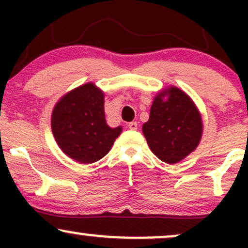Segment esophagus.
<instances>
[{
  "instance_id": "obj_1",
  "label": "esophagus",
  "mask_w": 248,
  "mask_h": 248,
  "mask_svg": "<svg viewBox=\"0 0 248 248\" xmlns=\"http://www.w3.org/2000/svg\"><path fill=\"white\" fill-rule=\"evenodd\" d=\"M128 128L132 130H136L138 129V122H135V121L129 122V124H128Z\"/></svg>"
}]
</instances>
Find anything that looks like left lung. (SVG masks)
Returning a JSON list of instances; mask_svg holds the SVG:
<instances>
[{"instance_id": "obj_1", "label": "left lung", "mask_w": 248, "mask_h": 248, "mask_svg": "<svg viewBox=\"0 0 248 248\" xmlns=\"http://www.w3.org/2000/svg\"><path fill=\"white\" fill-rule=\"evenodd\" d=\"M142 132L154 155L168 164L178 163L202 140V114L184 91L168 86L154 98L149 120L143 124Z\"/></svg>"}]
</instances>
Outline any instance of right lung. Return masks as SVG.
Wrapping results in <instances>:
<instances>
[{"label":"right lung","instance_id":"right-lung-1","mask_svg":"<svg viewBox=\"0 0 248 248\" xmlns=\"http://www.w3.org/2000/svg\"><path fill=\"white\" fill-rule=\"evenodd\" d=\"M105 93L94 82L73 88L59 99L51 129L62 152L73 161L91 164L106 156L122 132L105 119Z\"/></svg>","mask_w":248,"mask_h":248}]
</instances>
